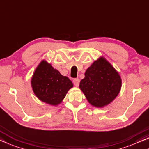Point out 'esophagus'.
<instances>
[{
  "instance_id": "esophagus-1",
  "label": "esophagus",
  "mask_w": 149,
  "mask_h": 149,
  "mask_svg": "<svg viewBox=\"0 0 149 149\" xmlns=\"http://www.w3.org/2000/svg\"><path fill=\"white\" fill-rule=\"evenodd\" d=\"M79 83H80V79H74L73 80V83L74 84V85L76 87H78L79 85Z\"/></svg>"
}]
</instances>
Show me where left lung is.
Instances as JSON below:
<instances>
[{
    "label": "left lung",
    "instance_id": "obj_1",
    "mask_svg": "<svg viewBox=\"0 0 149 149\" xmlns=\"http://www.w3.org/2000/svg\"><path fill=\"white\" fill-rule=\"evenodd\" d=\"M122 79L119 73L103 57L93 62L86 70L79 88L91 105L103 107L119 94Z\"/></svg>",
    "mask_w": 149,
    "mask_h": 149
}]
</instances>
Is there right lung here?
<instances>
[{
    "label": "right lung",
    "mask_w": 149,
    "mask_h": 149,
    "mask_svg": "<svg viewBox=\"0 0 149 149\" xmlns=\"http://www.w3.org/2000/svg\"><path fill=\"white\" fill-rule=\"evenodd\" d=\"M31 83L39 100L54 106L62 102L68 90L73 87L67 77L62 76L46 60H42L36 68Z\"/></svg>",
    "instance_id": "obj_1"
}]
</instances>
